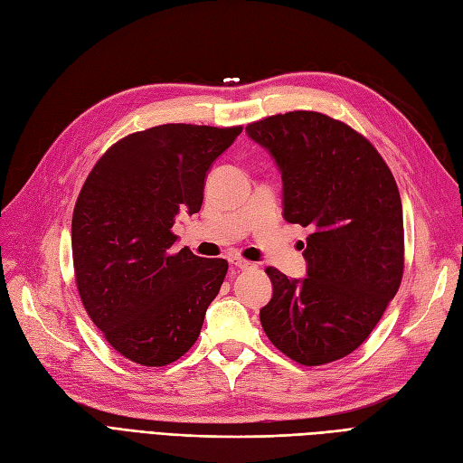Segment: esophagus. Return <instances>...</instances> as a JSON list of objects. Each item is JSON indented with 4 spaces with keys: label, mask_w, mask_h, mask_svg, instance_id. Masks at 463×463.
<instances>
[{
    "label": "esophagus",
    "mask_w": 463,
    "mask_h": 463,
    "mask_svg": "<svg viewBox=\"0 0 463 463\" xmlns=\"http://www.w3.org/2000/svg\"><path fill=\"white\" fill-rule=\"evenodd\" d=\"M230 264H233V266L239 268V269H250V268H254L252 262H249V260H245V259H239V257H232V259H230Z\"/></svg>",
    "instance_id": "esophagus-1"
}]
</instances>
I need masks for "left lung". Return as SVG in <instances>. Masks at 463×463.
I'll return each mask as SVG.
<instances>
[{"label": "left lung", "mask_w": 463, "mask_h": 463, "mask_svg": "<svg viewBox=\"0 0 463 463\" xmlns=\"http://www.w3.org/2000/svg\"><path fill=\"white\" fill-rule=\"evenodd\" d=\"M281 172L283 218L310 228L307 278L266 268L274 293L260 310L268 339L302 365L356 350L404 272L402 203L383 156L345 122L293 110L247 126Z\"/></svg>", "instance_id": "obj_1"}]
</instances>
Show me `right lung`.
I'll return each mask as SVG.
<instances>
[{"instance_id": "right-lung-1", "label": "right lung", "mask_w": 463, "mask_h": 463, "mask_svg": "<svg viewBox=\"0 0 463 463\" xmlns=\"http://www.w3.org/2000/svg\"><path fill=\"white\" fill-rule=\"evenodd\" d=\"M241 130L155 126L117 141L84 182L72 214L78 293L124 358L158 368L197 341L228 262L174 252L172 226L201 211L206 172Z\"/></svg>"}]
</instances>
